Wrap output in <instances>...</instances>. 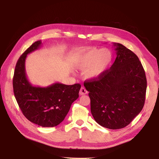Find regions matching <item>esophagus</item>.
<instances>
[{
  "instance_id": "obj_1",
  "label": "esophagus",
  "mask_w": 159,
  "mask_h": 159,
  "mask_svg": "<svg viewBox=\"0 0 159 159\" xmlns=\"http://www.w3.org/2000/svg\"><path fill=\"white\" fill-rule=\"evenodd\" d=\"M88 93V91L85 89L84 87H81L80 91V95H85Z\"/></svg>"
}]
</instances>
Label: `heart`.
Segmentation results:
<instances>
[{
	"label": "heart",
	"instance_id": "heart-1",
	"mask_svg": "<svg viewBox=\"0 0 159 159\" xmlns=\"http://www.w3.org/2000/svg\"><path fill=\"white\" fill-rule=\"evenodd\" d=\"M112 59L111 52L108 49H91L78 56L75 67L81 71L86 70L88 78L97 79L107 70Z\"/></svg>",
	"mask_w": 159,
	"mask_h": 159
}]
</instances>
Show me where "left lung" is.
I'll use <instances>...</instances> for the list:
<instances>
[{
	"label": "left lung",
	"mask_w": 159,
	"mask_h": 159,
	"mask_svg": "<svg viewBox=\"0 0 159 159\" xmlns=\"http://www.w3.org/2000/svg\"><path fill=\"white\" fill-rule=\"evenodd\" d=\"M117 57L97 79L84 82L89 91L91 112L101 126L122 129L141 111L145 101L147 78L137 56L125 46L113 43Z\"/></svg>",
	"instance_id": "8db88e82"
}]
</instances>
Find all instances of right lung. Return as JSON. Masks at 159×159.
<instances>
[{"instance_id": "1", "label": "right lung", "mask_w": 159, "mask_h": 159, "mask_svg": "<svg viewBox=\"0 0 159 159\" xmlns=\"http://www.w3.org/2000/svg\"><path fill=\"white\" fill-rule=\"evenodd\" d=\"M41 44V40L35 42L19 57L14 70L13 89L18 106L28 120L43 127H52L64 121L72 103L79 97L81 85L55 83L41 88L28 81L25 60Z\"/></svg>"}]
</instances>
